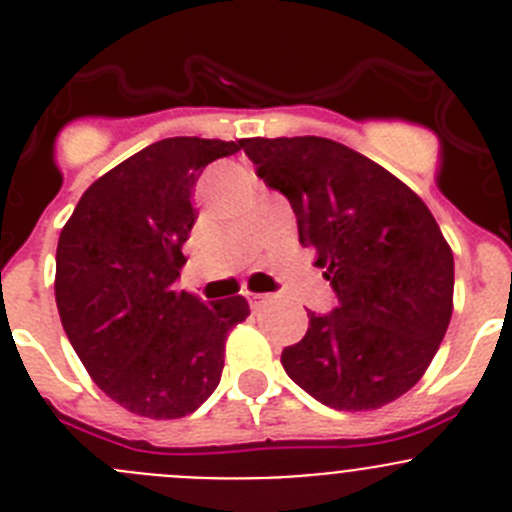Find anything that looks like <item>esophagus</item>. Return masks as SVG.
<instances>
[{
    "mask_svg": "<svg viewBox=\"0 0 512 512\" xmlns=\"http://www.w3.org/2000/svg\"><path fill=\"white\" fill-rule=\"evenodd\" d=\"M246 299H248V304H251V307H259L261 302H264L266 299V294H256V292H248L246 294Z\"/></svg>",
    "mask_w": 512,
    "mask_h": 512,
    "instance_id": "34e87169",
    "label": "esophagus"
}]
</instances>
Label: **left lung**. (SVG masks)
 Listing matches in <instances>:
<instances>
[{
    "label": "left lung",
    "mask_w": 512,
    "mask_h": 512,
    "mask_svg": "<svg viewBox=\"0 0 512 512\" xmlns=\"http://www.w3.org/2000/svg\"><path fill=\"white\" fill-rule=\"evenodd\" d=\"M256 175L284 192L299 243L337 294L309 312L281 365L337 411H373L414 388L454 309V256L424 200L365 154L322 137L241 139Z\"/></svg>",
    "instance_id": "1"
}]
</instances>
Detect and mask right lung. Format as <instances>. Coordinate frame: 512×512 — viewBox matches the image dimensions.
Instances as JSON below:
<instances>
[{
	"mask_svg": "<svg viewBox=\"0 0 512 512\" xmlns=\"http://www.w3.org/2000/svg\"><path fill=\"white\" fill-rule=\"evenodd\" d=\"M241 142L172 137L98 177L63 225L55 302L98 388L147 419L192 414L218 388L225 337L251 314L243 297L177 292L198 210L195 182Z\"/></svg>",
	"mask_w": 512,
	"mask_h": 512,
	"instance_id": "right-lung-1",
	"label": "right lung"
}]
</instances>
